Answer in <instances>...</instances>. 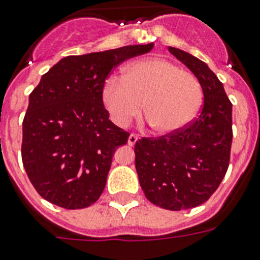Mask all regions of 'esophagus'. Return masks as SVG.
<instances>
[{
	"instance_id": "obj_1",
	"label": "esophagus",
	"mask_w": 260,
	"mask_h": 260,
	"mask_svg": "<svg viewBox=\"0 0 260 260\" xmlns=\"http://www.w3.org/2000/svg\"><path fill=\"white\" fill-rule=\"evenodd\" d=\"M137 141H138V135L130 134V137H128V139H127L128 146H134V144L137 143Z\"/></svg>"
}]
</instances>
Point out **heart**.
I'll list each match as a JSON object with an SVG mask.
<instances>
[{
	"label": "heart",
	"instance_id": "1",
	"mask_svg": "<svg viewBox=\"0 0 260 260\" xmlns=\"http://www.w3.org/2000/svg\"><path fill=\"white\" fill-rule=\"evenodd\" d=\"M102 103L110 119L118 127H126L144 116L158 135L182 132L197 118L203 89L201 82L189 71L160 57L139 59L128 63L122 80L105 79Z\"/></svg>",
	"mask_w": 260,
	"mask_h": 260
}]
</instances>
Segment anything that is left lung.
<instances>
[{"mask_svg":"<svg viewBox=\"0 0 260 260\" xmlns=\"http://www.w3.org/2000/svg\"><path fill=\"white\" fill-rule=\"evenodd\" d=\"M168 50L190 69L203 89L198 118L182 132L135 143V168L146 198L171 211L208 201L228 171L233 132L232 103L215 73L178 48Z\"/></svg>","mask_w":260,"mask_h":260,"instance_id":"obj_1","label":"left lung"}]
</instances>
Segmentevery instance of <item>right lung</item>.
Instances as JSON below:
<instances>
[{
  "instance_id": "obj_1",
  "label": "right lung",
  "mask_w": 260,
  "mask_h": 260,
  "mask_svg": "<svg viewBox=\"0 0 260 260\" xmlns=\"http://www.w3.org/2000/svg\"><path fill=\"white\" fill-rule=\"evenodd\" d=\"M153 47L68 56L41 77L23 119L22 160L45 201L80 210L100 198L116 148L130 135L109 119L102 103L103 83L121 62Z\"/></svg>"
}]
</instances>
